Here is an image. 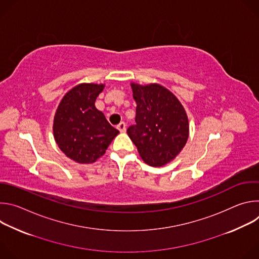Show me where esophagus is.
<instances>
[{"label":"esophagus","mask_w":259,"mask_h":259,"mask_svg":"<svg viewBox=\"0 0 259 259\" xmlns=\"http://www.w3.org/2000/svg\"><path fill=\"white\" fill-rule=\"evenodd\" d=\"M117 128L120 130V132L124 133V132L126 131V124H125L124 122H121V123L117 126Z\"/></svg>","instance_id":"34e87169"}]
</instances>
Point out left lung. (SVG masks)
<instances>
[{"instance_id": "8db88e82", "label": "left lung", "mask_w": 259, "mask_h": 259, "mask_svg": "<svg viewBox=\"0 0 259 259\" xmlns=\"http://www.w3.org/2000/svg\"><path fill=\"white\" fill-rule=\"evenodd\" d=\"M136 101L135 125L127 133L144 163L161 167L171 162L189 138V119L177 97L159 84L131 83Z\"/></svg>"}]
</instances>
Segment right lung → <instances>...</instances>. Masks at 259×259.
<instances>
[{"mask_svg": "<svg viewBox=\"0 0 259 259\" xmlns=\"http://www.w3.org/2000/svg\"><path fill=\"white\" fill-rule=\"evenodd\" d=\"M103 88V84L93 83L73 87L63 96L55 113V141L65 156L77 163H94L119 134L95 107Z\"/></svg>", "mask_w": 259, "mask_h": 259, "instance_id": "right-lung-1", "label": "right lung"}]
</instances>
